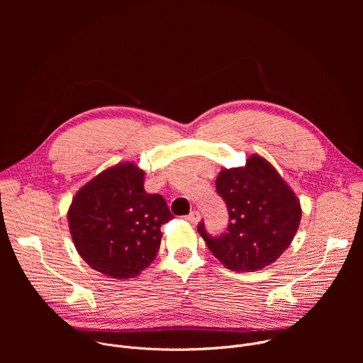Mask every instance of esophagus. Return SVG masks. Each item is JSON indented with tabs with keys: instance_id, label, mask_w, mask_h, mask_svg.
<instances>
[{
	"instance_id": "esophagus-1",
	"label": "esophagus",
	"mask_w": 363,
	"mask_h": 363,
	"mask_svg": "<svg viewBox=\"0 0 363 363\" xmlns=\"http://www.w3.org/2000/svg\"><path fill=\"white\" fill-rule=\"evenodd\" d=\"M185 218H186L189 223L195 224V223H198V221H199L201 216H199V213H198V211H195V210H194V211H191V213H189V214H188Z\"/></svg>"
}]
</instances>
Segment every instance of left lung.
<instances>
[{
	"label": "left lung",
	"instance_id": "left-lung-1",
	"mask_svg": "<svg viewBox=\"0 0 363 363\" xmlns=\"http://www.w3.org/2000/svg\"><path fill=\"white\" fill-rule=\"evenodd\" d=\"M216 191L225 202L228 224L213 235L198 224L210 251L230 270L244 273L274 263L290 245L300 224L301 208L294 192L262 157L244 168L223 169Z\"/></svg>",
	"mask_w": 363,
	"mask_h": 363
}]
</instances>
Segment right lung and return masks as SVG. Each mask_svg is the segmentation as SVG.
<instances>
[{
    "mask_svg": "<svg viewBox=\"0 0 363 363\" xmlns=\"http://www.w3.org/2000/svg\"><path fill=\"white\" fill-rule=\"evenodd\" d=\"M145 172L116 165L86 184L73 198L69 227L83 260L115 279L136 277L158 254L161 227L174 218L160 194L143 188Z\"/></svg>",
    "mask_w": 363,
    "mask_h": 363,
    "instance_id": "obj_1",
    "label": "right lung"
}]
</instances>
